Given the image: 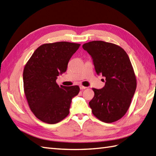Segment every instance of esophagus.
Returning <instances> with one entry per match:
<instances>
[{
    "label": "esophagus",
    "mask_w": 156,
    "mask_h": 156,
    "mask_svg": "<svg viewBox=\"0 0 156 156\" xmlns=\"http://www.w3.org/2000/svg\"><path fill=\"white\" fill-rule=\"evenodd\" d=\"M80 89H81V90H83V89H86V88H87V87H84V86H82V85L80 86Z\"/></svg>",
    "instance_id": "34e87169"
}]
</instances>
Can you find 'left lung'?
Segmentation results:
<instances>
[{"label":"left lung","mask_w":156,"mask_h":156,"mask_svg":"<svg viewBox=\"0 0 156 156\" xmlns=\"http://www.w3.org/2000/svg\"><path fill=\"white\" fill-rule=\"evenodd\" d=\"M82 48L91 55L97 74L106 78L102 89L92 88V114L107 123L117 121L128 111L137 87L129 56L120 46L102 41L86 43Z\"/></svg>","instance_id":"8db88e82"}]
</instances>
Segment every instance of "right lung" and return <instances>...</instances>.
Returning <instances> with one entry per match:
<instances>
[{"label": "right lung", "mask_w": 156, "mask_h": 156, "mask_svg": "<svg viewBox=\"0 0 156 156\" xmlns=\"http://www.w3.org/2000/svg\"><path fill=\"white\" fill-rule=\"evenodd\" d=\"M80 44L67 41L45 44L36 49L23 70V87L29 107L39 120L55 124L69 115L78 86L60 87L57 76L66 71L72 55Z\"/></svg>", "instance_id": "right-lung-1"}]
</instances>
